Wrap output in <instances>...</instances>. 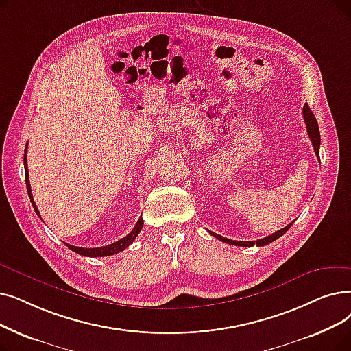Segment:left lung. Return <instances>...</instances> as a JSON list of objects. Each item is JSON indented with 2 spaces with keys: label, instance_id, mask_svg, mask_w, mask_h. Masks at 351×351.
Here are the masks:
<instances>
[{
  "label": "left lung",
  "instance_id": "1",
  "mask_svg": "<svg viewBox=\"0 0 351 351\" xmlns=\"http://www.w3.org/2000/svg\"><path fill=\"white\" fill-rule=\"evenodd\" d=\"M302 117H304V121H306L307 133H308V136H310V141H311V143H313V146H314L315 155H317V158H318V155H319V142H322V139H319V129H318L317 119L314 117V113L310 110L308 104H304V108H302ZM291 225H293V222L288 223L287 226H284L282 230L277 231L276 234H272V235H269V237H265V238H263V239H258V241H232V239L223 238V237H221V235H218V234H215V232H210V231H209V234L213 235L215 238H218L219 241H223V242H226V243H231V245H237V247H252V245L264 247V245H268V243H271L272 241H276V239H278L280 237H282V235L289 230V226H291Z\"/></svg>",
  "mask_w": 351,
  "mask_h": 351
}]
</instances>
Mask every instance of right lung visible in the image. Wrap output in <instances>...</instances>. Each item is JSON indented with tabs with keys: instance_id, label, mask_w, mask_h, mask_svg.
Here are the masks:
<instances>
[{
	"instance_id": "obj_1",
	"label": "right lung",
	"mask_w": 351,
	"mask_h": 351,
	"mask_svg": "<svg viewBox=\"0 0 351 351\" xmlns=\"http://www.w3.org/2000/svg\"><path fill=\"white\" fill-rule=\"evenodd\" d=\"M27 146H25V150H24V171H25V184H27V192H28V196H29V201H32V204H33V208H34V210H36V213L38 217H41L40 215V212H38V209H37V206H36V202H34V199H33V193H32V186H29V180H28V167H27ZM142 228H143V219L142 218H139V221L136 222V225H134V228L133 230L125 237V238H121V239H119V241H116V242H113V243H110V245H106V247H99V248H82V247H74V245H70V243H66V245L71 250V251H74V252H77V254H80V255H83V256H109V255H114V254H117V252H121L123 250H126L130 243L136 239V237L139 235V232L142 231Z\"/></svg>"
}]
</instances>
